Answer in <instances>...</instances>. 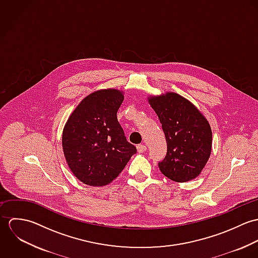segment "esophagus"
Instances as JSON below:
<instances>
[{"mask_svg":"<svg viewBox=\"0 0 258 258\" xmlns=\"http://www.w3.org/2000/svg\"><path fill=\"white\" fill-rule=\"evenodd\" d=\"M147 150V147L145 146V145H137V151H138V153H143V152H145Z\"/></svg>","mask_w":258,"mask_h":258,"instance_id":"obj_1","label":"esophagus"}]
</instances>
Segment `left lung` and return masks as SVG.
Returning <instances> with one entry per match:
<instances>
[{
    "label": "left lung",
    "mask_w": 258,
    "mask_h": 258,
    "mask_svg": "<svg viewBox=\"0 0 258 258\" xmlns=\"http://www.w3.org/2000/svg\"><path fill=\"white\" fill-rule=\"evenodd\" d=\"M167 141V155L159 163L170 180L184 183L199 177L212 153V128L189 100L175 92L148 97Z\"/></svg>",
    "instance_id": "8db88e82"
}]
</instances>
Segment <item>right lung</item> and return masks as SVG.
<instances>
[{
	"label": "right lung",
	"mask_w": 258,
	"mask_h": 258,
	"mask_svg": "<svg viewBox=\"0 0 258 258\" xmlns=\"http://www.w3.org/2000/svg\"><path fill=\"white\" fill-rule=\"evenodd\" d=\"M123 91L107 88L81 100L62 131V149L74 176L83 184H110L137 152L117 120Z\"/></svg>",
	"instance_id": "right-lung-1"
}]
</instances>
